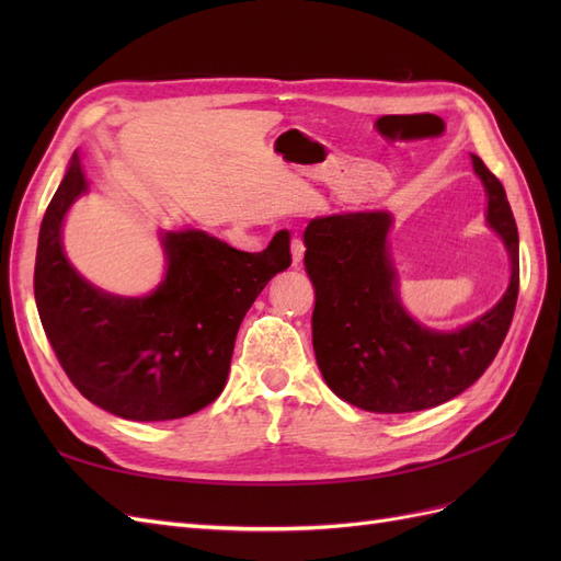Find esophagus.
<instances>
[{"mask_svg":"<svg viewBox=\"0 0 561 561\" xmlns=\"http://www.w3.org/2000/svg\"><path fill=\"white\" fill-rule=\"evenodd\" d=\"M290 250H293V264L297 266V264H301V260H304V241L301 239H293V245H290Z\"/></svg>","mask_w":561,"mask_h":561,"instance_id":"esophagus-1","label":"esophagus"}]
</instances>
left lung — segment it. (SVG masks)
<instances>
[{"label": "left lung", "mask_w": 561, "mask_h": 561, "mask_svg": "<svg viewBox=\"0 0 561 561\" xmlns=\"http://www.w3.org/2000/svg\"><path fill=\"white\" fill-rule=\"evenodd\" d=\"M486 196V225L511 260L503 297L468 325L439 332L402 307L386 210L316 217L304 266L316 290L311 318L320 375L348 404L377 414L431 410L478 381L511 328L519 290V236L503 184L470 154Z\"/></svg>", "instance_id": "left-lung-1"}]
</instances>
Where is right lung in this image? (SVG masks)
<instances>
[{
	"label": "right lung",
	"mask_w": 561,
	"mask_h": 561,
	"mask_svg": "<svg viewBox=\"0 0 561 561\" xmlns=\"http://www.w3.org/2000/svg\"><path fill=\"white\" fill-rule=\"evenodd\" d=\"M89 192L75 151L39 229L35 299L44 332L79 393L128 421L208 407L229 377L236 334L266 283L290 266V233L241 252L198 229L161 231L163 280L145 297L100 290L70 264L62 222Z\"/></svg>",
	"instance_id": "1"
}]
</instances>
